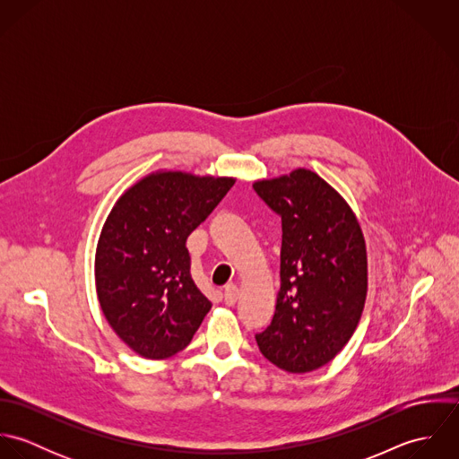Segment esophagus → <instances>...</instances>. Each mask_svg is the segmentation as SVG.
Here are the masks:
<instances>
[{"label":"esophagus","instance_id":"34e87169","mask_svg":"<svg viewBox=\"0 0 459 459\" xmlns=\"http://www.w3.org/2000/svg\"><path fill=\"white\" fill-rule=\"evenodd\" d=\"M238 286L237 284H233V282H230V284H226L224 286V302L228 304V306H235V302L238 300Z\"/></svg>","mask_w":459,"mask_h":459}]
</instances>
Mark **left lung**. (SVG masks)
Wrapping results in <instances>:
<instances>
[{
  "label": "left lung",
  "instance_id": "8db88e82",
  "mask_svg": "<svg viewBox=\"0 0 459 459\" xmlns=\"http://www.w3.org/2000/svg\"><path fill=\"white\" fill-rule=\"evenodd\" d=\"M253 187L282 222L281 290L273 318L256 342L279 369L309 373L344 348L362 316L364 235L348 203L309 169Z\"/></svg>",
  "mask_w": 459,
  "mask_h": 459
}]
</instances>
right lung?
<instances>
[{"instance_id": "1", "label": "right lung", "mask_w": 459, "mask_h": 459, "mask_svg": "<svg viewBox=\"0 0 459 459\" xmlns=\"http://www.w3.org/2000/svg\"><path fill=\"white\" fill-rule=\"evenodd\" d=\"M233 184L159 171L126 191L108 215L95 255L97 295L108 324L137 355L178 353L210 311L186 242Z\"/></svg>"}]
</instances>
